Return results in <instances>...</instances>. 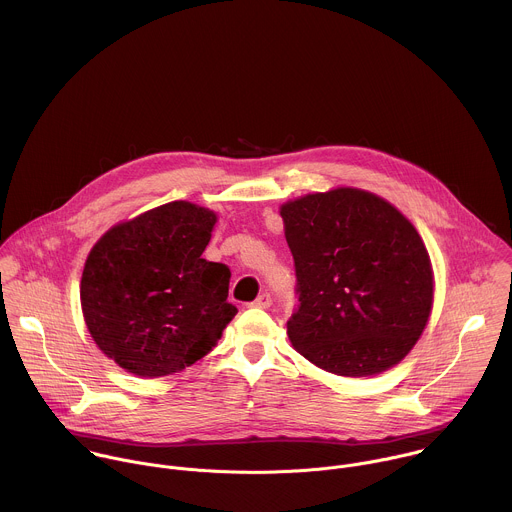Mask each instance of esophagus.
I'll list each match as a JSON object with an SVG mask.
<instances>
[{
  "label": "esophagus",
  "mask_w": 512,
  "mask_h": 512,
  "mask_svg": "<svg viewBox=\"0 0 512 512\" xmlns=\"http://www.w3.org/2000/svg\"><path fill=\"white\" fill-rule=\"evenodd\" d=\"M272 305V295L268 292L260 293L254 301H252V307H262V309H268Z\"/></svg>",
  "instance_id": "esophagus-1"
}]
</instances>
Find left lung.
<instances>
[{"label":"left lung","instance_id":"obj_1","mask_svg":"<svg viewBox=\"0 0 512 512\" xmlns=\"http://www.w3.org/2000/svg\"><path fill=\"white\" fill-rule=\"evenodd\" d=\"M299 305L288 321L295 351L339 376L398 365L434 303L428 250L396 207L351 187L282 205Z\"/></svg>","mask_w":512,"mask_h":512}]
</instances>
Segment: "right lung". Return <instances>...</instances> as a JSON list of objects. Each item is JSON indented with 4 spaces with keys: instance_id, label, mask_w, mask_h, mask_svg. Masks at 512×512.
Instances as JSON below:
<instances>
[{
    "instance_id": "1",
    "label": "right lung",
    "mask_w": 512,
    "mask_h": 512,
    "mask_svg": "<svg viewBox=\"0 0 512 512\" xmlns=\"http://www.w3.org/2000/svg\"><path fill=\"white\" fill-rule=\"evenodd\" d=\"M217 215L173 201L112 226L90 250L80 305L98 349L132 374L167 376L203 359L238 309L230 270L203 252Z\"/></svg>"
}]
</instances>
